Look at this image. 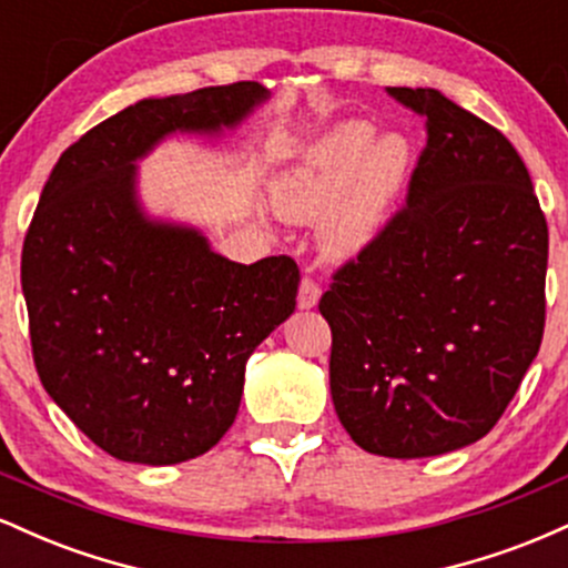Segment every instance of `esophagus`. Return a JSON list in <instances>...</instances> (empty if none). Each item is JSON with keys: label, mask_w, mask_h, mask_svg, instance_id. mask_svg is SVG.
<instances>
[{"label": "esophagus", "mask_w": 568, "mask_h": 568, "mask_svg": "<svg viewBox=\"0 0 568 568\" xmlns=\"http://www.w3.org/2000/svg\"><path fill=\"white\" fill-rule=\"evenodd\" d=\"M321 285L315 283L312 277H304L302 285H298V296H296V304L298 310H312V306H317L321 302Z\"/></svg>", "instance_id": "obj_1"}]
</instances>
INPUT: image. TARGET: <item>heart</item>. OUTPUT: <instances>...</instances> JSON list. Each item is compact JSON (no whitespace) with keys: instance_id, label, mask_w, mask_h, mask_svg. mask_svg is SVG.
<instances>
[{"instance_id":"obj_1","label":"heart","mask_w":568,"mask_h":568,"mask_svg":"<svg viewBox=\"0 0 568 568\" xmlns=\"http://www.w3.org/2000/svg\"><path fill=\"white\" fill-rule=\"evenodd\" d=\"M414 149L400 133L376 135L368 120H344L304 149L272 186L280 216L317 221L334 258H352L384 232L410 173Z\"/></svg>"}]
</instances>
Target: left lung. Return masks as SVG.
I'll list each match as a JSON object with an SVG mask.
<instances>
[{
    "instance_id": "obj_1",
    "label": "left lung",
    "mask_w": 568,
    "mask_h": 568,
    "mask_svg": "<svg viewBox=\"0 0 568 568\" xmlns=\"http://www.w3.org/2000/svg\"><path fill=\"white\" fill-rule=\"evenodd\" d=\"M427 116L403 211L334 275L331 397L368 454L422 459L480 440L537 357L547 221L513 143L435 88H389Z\"/></svg>"
}]
</instances>
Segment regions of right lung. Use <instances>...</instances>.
Segmentation results:
<instances>
[{"label": "right lung", "mask_w": 568, "mask_h": 568, "mask_svg": "<svg viewBox=\"0 0 568 568\" xmlns=\"http://www.w3.org/2000/svg\"><path fill=\"white\" fill-rule=\"evenodd\" d=\"M266 101L258 82L143 98L71 143L42 189L21 256L34 366L114 459L165 467L216 446L247 357L296 310L293 258L230 262L139 197V160L154 146L219 139Z\"/></svg>", "instance_id": "right-lung-1"}]
</instances>
